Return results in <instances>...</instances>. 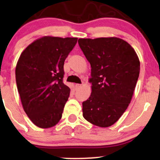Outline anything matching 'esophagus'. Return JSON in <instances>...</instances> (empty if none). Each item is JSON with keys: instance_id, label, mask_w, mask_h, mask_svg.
<instances>
[{"instance_id": "34e87169", "label": "esophagus", "mask_w": 160, "mask_h": 160, "mask_svg": "<svg viewBox=\"0 0 160 160\" xmlns=\"http://www.w3.org/2000/svg\"><path fill=\"white\" fill-rule=\"evenodd\" d=\"M80 87H81V84H76V85H75V89H76V90H78V89H80Z\"/></svg>"}]
</instances>
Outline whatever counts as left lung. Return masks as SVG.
<instances>
[{
	"label": "left lung",
	"mask_w": 160,
	"mask_h": 160,
	"mask_svg": "<svg viewBox=\"0 0 160 160\" xmlns=\"http://www.w3.org/2000/svg\"><path fill=\"white\" fill-rule=\"evenodd\" d=\"M91 65L92 93L82 102V116L92 124L108 127L127 109L140 73L134 49L117 38L78 40Z\"/></svg>",
	"instance_id": "left-lung-1"
}]
</instances>
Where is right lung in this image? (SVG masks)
<instances>
[{
	"mask_svg": "<svg viewBox=\"0 0 160 160\" xmlns=\"http://www.w3.org/2000/svg\"><path fill=\"white\" fill-rule=\"evenodd\" d=\"M77 38L43 37L22 52L16 80L24 111L34 125L47 128L61 120L70 88L63 82L64 63Z\"/></svg>",
	"mask_w": 160,
	"mask_h": 160,
	"instance_id": "add662e5",
	"label": "right lung"
}]
</instances>
